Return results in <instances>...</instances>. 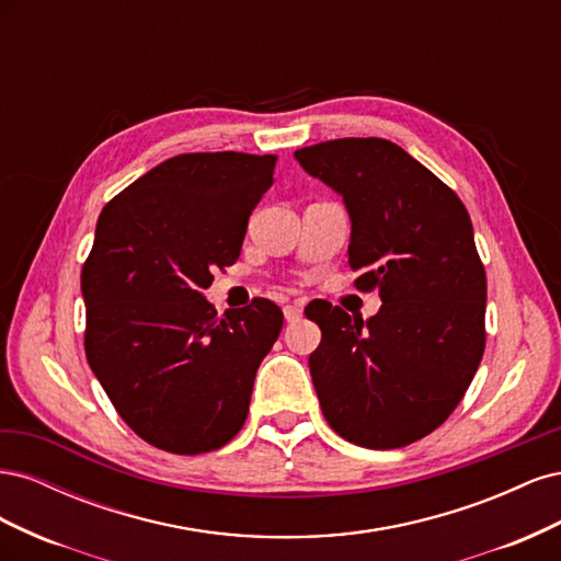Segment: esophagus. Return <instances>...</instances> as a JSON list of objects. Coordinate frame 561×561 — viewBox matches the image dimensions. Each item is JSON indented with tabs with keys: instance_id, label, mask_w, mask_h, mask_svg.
Instances as JSON below:
<instances>
[{
	"instance_id": "1",
	"label": "esophagus",
	"mask_w": 561,
	"mask_h": 561,
	"mask_svg": "<svg viewBox=\"0 0 561 561\" xmlns=\"http://www.w3.org/2000/svg\"><path fill=\"white\" fill-rule=\"evenodd\" d=\"M283 313H285L287 322H297L301 318V309L297 307V304H287V307H283Z\"/></svg>"
}]
</instances>
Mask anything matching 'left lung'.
Here are the masks:
<instances>
[{
  "mask_svg": "<svg viewBox=\"0 0 561 561\" xmlns=\"http://www.w3.org/2000/svg\"><path fill=\"white\" fill-rule=\"evenodd\" d=\"M309 175L344 196L348 264L377 316L313 301L322 332L309 367L330 428L367 449L426 437L463 400L480 367L486 274L461 198L383 138H342L295 151Z\"/></svg>",
  "mask_w": 561,
  "mask_h": 561,
  "instance_id": "obj_1",
  "label": "left lung"
}]
</instances>
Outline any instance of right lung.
<instances>
[{
  "label": "right lung",
  "mask_w": 561,
  "mask_h": 561,
  "mask_svg": "<svg viewBox=\"0 0 561 561\" xmlns=\"http://www.w3.org/2000/svg\"><path fill=\"white\" fill-rule=\"evenodd\" d=\"M276 157L194 151L151 168L98 217L81 268L83 348L128 428L182 454L225 447L243 428L257 367L283 311L257 297L217 316L201 290L241 254Z\"/></svg>",
  "instance_id": "add662e5"
}]
</instances>
